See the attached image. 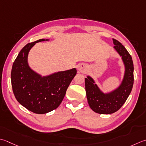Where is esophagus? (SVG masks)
Here are the masks:
<instances>
[{
	"instance_id": "1",
	"label": "esophagus",
	"mask_w": 146,
	"mask_h": 146,
	"mask_svg": "<svg viewBox=\"0 0 146 146\" xmlns=\"http://www.w3.org/2000/svg\"><path fill=\"white\" fill-rule=\"evenodd\" d=\"M78 71H80V72H84V71L86 70V66L84 64H80L78 66Z\"/></svg>"
}]
</instances>
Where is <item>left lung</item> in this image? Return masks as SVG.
<instances>
[{"label": "left lung", "instance_id": "obj_1", "mask_svg": "<svg viewBox=\"0 0 146 146\" xmlns=\"http://www.w3.org/2000/svg\"><path fill=\"white\" fill-rule=\"evenodd\" d=\"M113 48L121 58L125 71L119 86L108 92H103L94 78L87 76L85 78L87 101L94 112L109 115L120 109L132 91L133 84V64L132 58L120 42L113 38Z\"/></svg>", "mask_w": 146, "mask_h": 146}]
</instances>
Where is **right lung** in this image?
<instances>
[{
    "label": "right lung",
    "mask_w": 146,
    "mask_h": 146,
    "mask_svg": "<svg viewBox=\"0 0 146 146\" xmlns=\"http://www.w3.org/2000/svg\"><path fill=\"white\" fill-rule=\"evenodd\" d=\"M48 40L40 39L26 45L18 54L11 71V84L16 100L36 114H45L56 109L76 74V68H72L42 76L31 69L28 61L31 48L36 43Z\"/></svg>",
    "instance_id": "add662e5"
}]
</instances>
